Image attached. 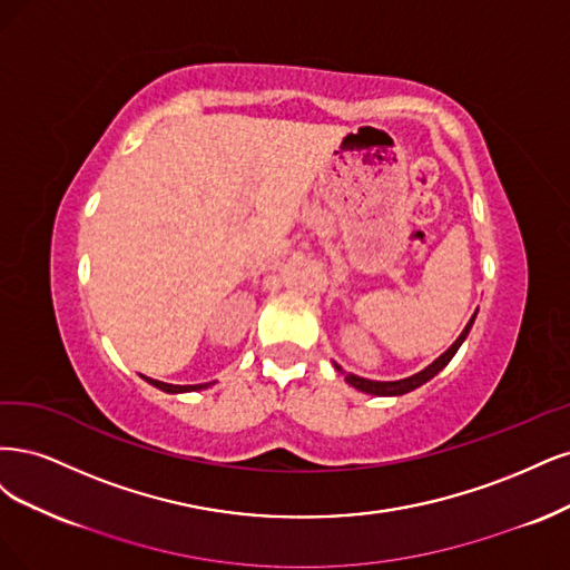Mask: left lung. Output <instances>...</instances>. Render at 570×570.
I'll list each match as a JSON object with an SVG mask.
<instances>
[{
  "mask_svg": "<svg viewBox=\"0 0 570 570\" xmlns=\"http://www.w3.org/2000/svg\"><path fill=\"white\" fill-rule=\"evenodd\" d=\"M475 315H479V309L473 312V317H471V320H469V324L464 326V332L459 334V338L448 347V351H445L443 355L435 357V360L426 366V370H421V372H416V374H412V376H407V379H397V381H372V379H362V376H355V374H345L336 362H334V366H336V372H341V374L345 376V381L353 385V389H357V391H362V393H366V395L397 397V395L412 393L414 389H419V385H424L426 381H431L438 372H443V370H445V366L450 364V360L454 357V353H456L459 347H462V343L466 341V336H469V332H471V326H473Z\"/></svg>",
  "mask_w": 570,
  "mask_h": 570,
  "instance_id": "8db88e82",
  "label": "left lung"
}]
</instances>
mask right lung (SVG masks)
<instances>
[{
	"mask_svg": "<svg viewBox=\"0 0 570 570\" xmlns=\"http://www.w3.org/2000/svg\"><path fill=\"white\" fill-rule=\"evenodd\" d=\"M144 381L146 383H151V385H156L158 391H163V393H194V391H204V389H208V385H213V383H194V385H175V383H163V381H156V379H149V376H144Z\"/></svg>",
	"mask_w": 570,
	"mask_h": 570,
	"instance_id": "right-lung-1",
	"label": "right lung"
}]
</instances>
